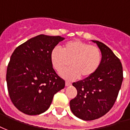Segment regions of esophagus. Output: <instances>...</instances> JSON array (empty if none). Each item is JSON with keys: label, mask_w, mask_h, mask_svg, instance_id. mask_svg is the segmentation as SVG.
<instances>
[{"label": "esophagus", "mask_w": 130, "mask_h": 130, "mask_svg": "<svg viewBox=\"0 0 130 130\" xmlns=\"http://www.w3.org/2000/svg\"><path fill=\"white\" fill-rule=\"evenodd\" d=\"M65 85H66V87H69L70 85H71V83L69 82H65Z\"/></svg>", "instance_id": "1"}]
</instances>
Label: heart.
<instances>
[{
	"mask_svg": "<svg viewBox=\"0 0 130 130\" xmlns=\"http://www.w3.org/2000/svg\"><path fill=\"white\" fill-rule=\"evenodd\" d=\"M51 64L57 72H61L71 63V67L64 69L61 76L68 80H74L82 76L88 78L95 73L102 61L98 47L79 39L69 41L63 45L62 50L55 47L50 55Z\"/></svg>",
	"mask_w": 130,
	"mask_h": 130,
	"instance_id": "1",
	"label": "heart"
}]
</instances>
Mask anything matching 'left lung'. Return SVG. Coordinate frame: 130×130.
<instances>
[{"label": "left lung", "mask_w": 130, "mask_h": 130, "mask_svg": "<svg viewBox=\"0 0 130 130\" xmlns=\"http://www.w3.org/2000/svg\"><path fill=\"white\" fill-rule=\"evenodd\" d=\"M92 41L100 48L102 61L93 75L73 83L77 94L70 101L73 113L84 121L99 118L110 110L123 79L120 59L105 44L98 41Z\"/></svg>", "instance_id": "obj_1"}]
</instances>
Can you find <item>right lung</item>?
I'll list each match as a JSON object with an SVG mask.
<instances>
[{"label":"right lung","instance_id":"right-lung-1","mask_svg":"<svg viewBox=\"0 0 130 130\" xmlns=\"http://www.w3.org/2000/svg\"><path fill=\"white\" fill-rule=\"evenodd\" d=\"M64 39L60 36L38 35L13 52L7 69V85L12 103L23 113L45 112L54 95L65 87L50 58L51 51Z\"/></svg>","mask_w":130,"mask_h":130}]
</instances>
